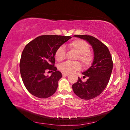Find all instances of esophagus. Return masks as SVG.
Segmentation results:
<instances>
[{
	"label": "esophagus",
	"instance_id": "esophagus-1",
	"mask_svg": "<svg viewBox=\"0 0 130 130\" xmlns=\"http://www.w3.org/2000/svg\"><path fill=\"white\" fill-rule=\"evenodd\" d=\"M68 75H69V74H68V73H62V76H67Z\"/></svg>",
	"mask_w": 130,
	"mask_h": 130
}]
</instances>
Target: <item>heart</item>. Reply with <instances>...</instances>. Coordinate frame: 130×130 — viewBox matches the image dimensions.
Wrapping results in <instances>:
<instances>
[{
  "mask_svg": "<svg viewBox=\"0 0 130 130\" xmlns=\"http://www.w3.org/2000/svg\"><path fill=\"white\" fill-rule=\"evenodd\" d=\"M69 49L75 50L78 53L76 60H80L85 67H88L93 61V54L89 50V45L87 42L80 39L72 41L68 44ZM66 51L63 46L57 48L54 53L55 58L58 61H62L65 58ZM61 72L65 73H70L78 71L81 69V65L79 62H65L58 66Z\"/></svg>",
  "mask_w": 130,
  "mask_h": 130,
  "instance_id": "b5f03b06",
  "label": "heart"
}]
</instances>
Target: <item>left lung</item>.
<instances>
[{
    "mask_svg": "<svg viewBox=\"0 0 130 130\" xmlns=\"http://www.w3.org/2000/svg\"><path fill=\"white\" fill-rule=\"evenodd\" d=\"M74 37L88 42L93 48L94 59L91 67L83 73L84 77H88V79L83 82L78 77L72 88L81 99H92L99 95L107 87L112 71V59L107 46L95 37L87 35H75Z\"/></svg>",
    "mask_w": 130,
    "mask_h": 130,
    "instance_id": "left-lung-1",
    "label": "left lung"
}]
</instances>
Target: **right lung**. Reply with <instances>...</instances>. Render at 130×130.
<instances>
[{
	"mask_svg": "<svg viewBox=\"0 0 130 130\" xmlns=\"http://www.w3.org/2000/svg\"><path fill=\"white\" fill-rule=\"evenodd\" d=\"M72 37L43 35L30 42L22 52L19 63L22 79L30 93L41 99L52 96L58 87L62 74L54 67L57 48ZM46 72H52L46 76Z\"/></svg>",
	"mask_w": 130,
	"mask_h": 130,
	"instance_id": "right-lung-1",
	"label": "right lung"
}]
</instances>
